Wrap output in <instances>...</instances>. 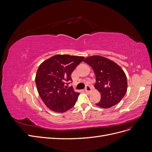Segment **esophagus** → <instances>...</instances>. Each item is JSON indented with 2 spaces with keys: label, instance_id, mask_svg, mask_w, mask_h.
Returning a JSON list of instances; mask_svg holds the SVG:
<instances>
[{
  "label": "esophagus",
  "instance_id": "esophagus-1",
  "mask_svg": "<svg viewBox=\"0 0 152 152\" xmlns=\"http://www.w3.org/2000/svg\"><path fill=\"white\" fill-rule=\"evenodd\" d=\"M85 91L86 92V93H90L91 91H92V89H91V86H89V85H87L86 86V88H85Z\"/></svg>",
  "mask_w": 152,
  "mask_h": 152
}]
</instances>
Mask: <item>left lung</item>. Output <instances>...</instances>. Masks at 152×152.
<instances>
[{"label": "left lung", "instance_id": "obj_1", "mask_svg": "<svg viewBox=\"0 0 152 152\" xmlns=\"http://www.w3.org/2000/svg\"><path fill=\"white\" fill-rule=\"evenodd\" d=\"M84 62L92 67L96 76L94 87L101 93L100 102L96 104L108 108L120 103L127 91L126 76L120 66L100 56L88 57Z\"/></svg>", "mask_w": 152, "mask_h": 152}]
</instances>
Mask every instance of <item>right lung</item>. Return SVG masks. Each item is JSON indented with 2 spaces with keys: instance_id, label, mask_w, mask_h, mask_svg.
<instances>
[{
  "instance_id": "add662e5",
  "label": "right lung",
  "mask_w": 152,
  "mask_h": 152,
  "mask_svg": "<svg viewBox=\"0 0 152 152\" xmlns=\"http://www.w3.org/2000/svg\"><path fill=\"white\" fill-rule=\"evenodd\" d=\"M84 58L83 56L57 54L39 66L36 85L39 96L50 110L63 113L75 106L80 93L75 92L72 87L67 88L72 81V72Z\"/></svg>"
}]
</instances>
